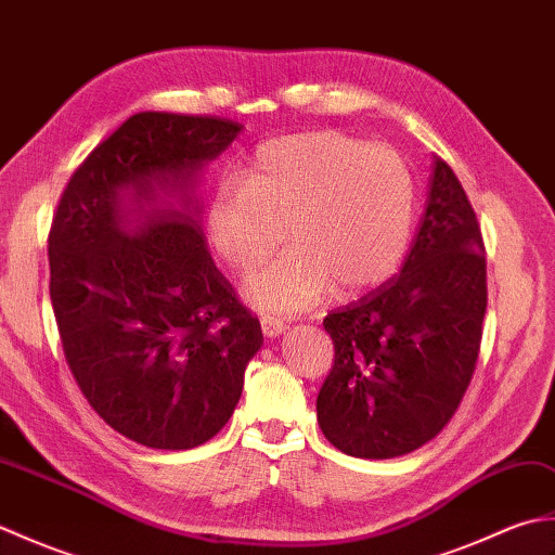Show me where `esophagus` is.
<instances>
[{"label":"esophagus","mask_w":555,"mask_h":555,"mask_svg":"<svg viewBox=\"0 0 555 555\" xmlns=\"http://www.w3.org/2000/svg\"><path fill=\"white\" fill-rule=\"evenodd\" d=\"M288 324L284 320H279V317H271V314H264L262 317V332L267 338H276L281 334H286Z\"/></svg>","instance_id":"obj_1"}]
</instances>
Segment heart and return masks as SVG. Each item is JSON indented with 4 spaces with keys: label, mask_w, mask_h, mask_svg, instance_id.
<instances>
[{
    "label": "heart",
    "mask_w": 555,
    "mask_h": 555,
    "mask_svg": "<svg viewBox=\"0 0 555 555\" xmlns=\"http://www.w3.org/2000/svg\"><path fill=\"white\" fill-rule=\"evenodd\" d=\"M415 179L391 147L340 131L274 138L241 181H223L205 209V233L223 267L247 274L245 300L264 314H296L367 291L396 274L415 223Z\"/></svg>",
    "instance_id": "1"
}]
</instances>
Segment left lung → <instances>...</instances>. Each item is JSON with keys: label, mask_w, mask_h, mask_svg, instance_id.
Here are the masks:
<instances>
[{"label": "left lung", "mask_w": 555, "mask_h": 555, "mask_svg": "<svg viewBox=\"0 0 555 555\" xmlns=\"http://www.w3.org/2000/svg\"><path fill=\"white\" fill-rule=\"evenodd\" d=\"M487 312V259L457 176L434 157L427 209L400 274L326 314L334 367L317 420L338 451L386 460L431 441L473 379Z\"/></svg>", "instance_id": "8db88e82"}]
</instances>
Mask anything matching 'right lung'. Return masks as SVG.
<instances>
[{"mask_svg": "<svg viewBox=\"0 0 555 555\" xmlns=\"http://www.w3.org/2000/svg\"><path fill=\"white\" fill-rule=\"evenodd\" d=\"M243 126L140 112L70 176L50 298L70 374L126 439L188 451L219 434L262 346L199 229V179Z\"/></svg>", "mask_w": 555, "mask_h": 555, "instance_id": "add662e5", "label": "right lung"}]
</instances>
